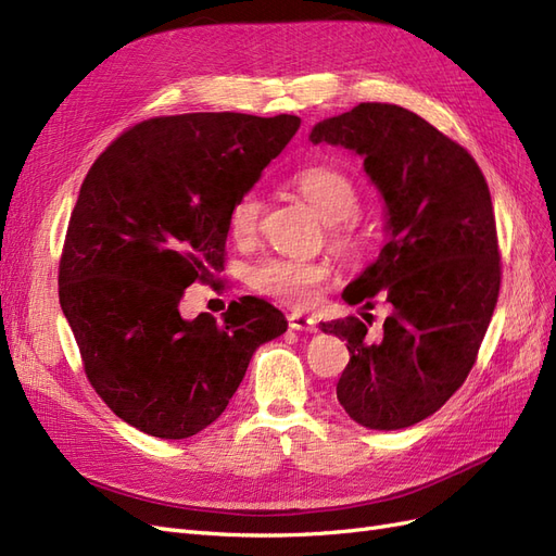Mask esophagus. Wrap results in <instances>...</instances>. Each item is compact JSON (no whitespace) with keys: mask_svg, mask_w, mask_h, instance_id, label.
<instances>
[{"mask_svg":"<svg viewBox=\"0 0 556 556\" xmlns=\"http://www.w3.org/2000/svg\"><path fill=\"white\" fill-rule=\"evenodd\" d=\"M288 323H290V329H296V331H315V319L308 317V315L290 313Z\"/></svg>","mask_w":556,"mask_h":556,"instance_id":"esophagus-1","label":"esophagus"}]
</instances>
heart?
<instances>
[{
	"mask_svg": "<svg viewBox=\"0 0 556 556\" xmlns=\"http://www.w3.org/2000/svg\"><path fill=\"white\" fill-rule=\"evenodd\" d=\"M292 188L327 220L329 243L339 255L355 260L371 243V227L357 213L359 188L343 169L331 164L301 166L290 178ZM262 223V199L257 192H243L229 211V233L237 243L257 237ZM333 268L323 260L268 257L250 271V285L260 294L282 306L306 311L317 304Z\"/></svg>",
	"mask_w": 556,
	"mask_h": 556,
	"instance_id": "1",
	"label": "heart"
}]
</instances>
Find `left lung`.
Instances as JSON below:
<instances>
[{
    "mask_svg": "<svg viewBox=\"0 0 556 556\" xmlns=\"http://www.w3.org/2000/svg\"><path fill=\"white\" fill-rule=\"evenodd\" d=\"M311 141L364 157L390 231L380 257L343 290L350 306H392L380 339L355 315L323 325L350 352L336 396L362 427L406 429L459 390L490 327L501 288L492 194L464 146L396 104L327 117Z\"/></svg>",
    "mask_w": 556,
    "mask_h": 556,
    "instance_id": "obj_1",
    "label": "left lung"
}]
</instances>
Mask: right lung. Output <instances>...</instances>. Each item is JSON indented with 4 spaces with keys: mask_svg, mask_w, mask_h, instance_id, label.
<instances>
[{
    "mask_svg": "<svg viewBox=\"0 0 556 556\" xmlns=\"http://www.w3.org/2000/svg\"><path fill=\"white\" fill-rule=\"evenodd\" d=\"M296 115L182 113L123 131L94 160L66 227L60 306L106 406L155 439H190L227 408L252 352L288 329L257 296L182 319L225 268L229 211L290 143Z\"/></svg>",
    "mask_w": 556,
    "mask_h": 556,
    "instance_id": "add662e5",
    "label": "right lung"
}]
</instances>
